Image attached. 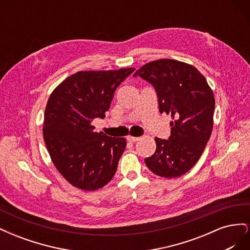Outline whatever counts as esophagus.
<instances>
[{
    "mask_svg": "<svg viewBox=\"0 0 250 250\" xmlns=\"http://www.w3.org/2000/svg\"><path fill=\"white\" fill-rule=\"evenodd\" d=\"M140 139L139 138H137V137H131V135H128L127 137V141L128 142H131V143H135V142H138Z\"/></svg>",
    "mask_w": 250,
    "mask_h": 250,
    "instance_id": "esophagus-1",
    "label": "esophagus"
}]
</instances>
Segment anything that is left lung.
<instances>
[{
	"label": "left lung",
	"instance_id": "obj_1",
	"mask_svg": "<svg viewBox=\"0 0 250 250\" xmlns=\"http://www.w3.org/2000/svg\"><path fill=\"white\" fill-rule=\"evenodd\" d=\"M154 87L160 112L171 115L168 140L155 138L156 150L145 158L150 171L179 177L198 162L213 129L215 98L203 75L191 64L158 59L134 73Z\"/></svg>",
	"mask_w": 250,
	"mask_h": 250
}]
</instances>
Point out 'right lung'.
Instances as JSON below:
<instances>
[{
    "instance_id": "add662e5",
    "label": "right lung",
    "mask_w": 250,
    "mask_h": 250,
    "mask_svg": "<svg viewBox=\"0 0 250 250\" xmlns=\"http://www.w3.org/2000/svg\"><path fill=\"white\" fill-rule=\"evenodd\" d=\"M134 71H81L51 94L43 119V140L58 172L71 185L95 191L115 175L126 140L95 131L94 119L105 117L117 87Z\"/></svg>"
}]
</instances>
